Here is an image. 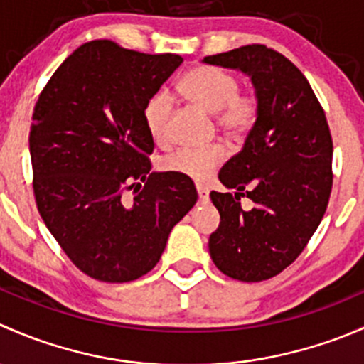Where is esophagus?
<instances>
[{"label": "esophagus", "mask_w": 364, "mask_h": 364, "mask_svg": "<svg viewBox=\"0 0 364 364\" xmlns=\"http://www.w3.org/2000/svg\"><path fill=\"white\" fill-rule=\"evenodd\" d=\"M196 188H197V193H199V200L200 203H208L209 200V192H208V188H205L204 185H200V183H197L196 185Z\"/></svg>", "instance_id": "34e87169"}]
</instances>
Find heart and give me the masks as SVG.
Here are the masks:
<instances>
[{"mask_svg":"<svg viewBox=\"0 0 364 364\" xmlns=\"http://www.w3.org/2000/svg\"><path fill=\"white\" fill-rule=\"evenodd\" d=\"M179 93L185 100L213 114L216 132L225 139L240 142L248 137L259 121L260 104L252 91H241L240 80L234 73L216 67H196L183 75ZM171 98L167 93H156L144 107V121L148 132L155 141H164L167 123L171 117ZM223 146L211 144L203 149H178L161 160L167 172L186 176L192 179H204L223 160Z\"/></svg>","mask_w":364,"mask_h":364,"instance_id":"obj_1","label":"heart"}]
</instances>
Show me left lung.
Listing matches in <instances>:
<instances>
[{
  "mask_svg": "<svg viewBox=\"0 0 364 364\" xmlns=\"http://www.w3.org/2000/svg\"><path fill=\"white\" fill-rule=\"evenodd\" d=\"M252 77L259 121L218 178L236 193L211 192L220 225L209 236L215 266L262 282L291 266L317 230L333 188V139L310 82L284 54L260 43L205 56ZM254 203L250 212L240 197Z\"/></svg>",
  "mask_w": 364,
  "mask_h": 364,
  "instance_id": "8db88e82",
  "label": "left lung"
}]
</instances>
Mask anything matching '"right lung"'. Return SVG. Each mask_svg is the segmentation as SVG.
<instances>
[{"label": "right lung", "instance_id": "1", "mask_svg": "<svg viewBox=\"0 0 364 364\" xmlns=\"http://www.w3.org/2000/svg\"><path fill=\"white\" fill-rule=\"evenodd\" d=\"M183 63L93 40L58 67L29 130L33 193L47 229L87 277L141 278L197 203L193 181L151 172L144 107ZM130 193L132 198L127 196Z\"/></svg>", "mask_w": 364, "mask_h": 364}]
</instances>
